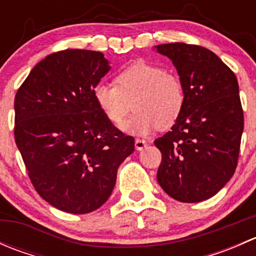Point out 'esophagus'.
Listing matches in <instances>:
<instances>
[{
  "label": "esophagus",
  "mask_w": 256,
  "mask_h": 256,
  "mask_svg": "<svg viewBox=\"0 0 256 256\" xmlns=\"http://www.w3.org/2000/svg\"><path fill=\"white\" fill-rule=\"evenodd\" d=\"M146 146H147V142L144 140H136L135 141V147L138 151H142Z\"/></svg>",
  "instance_id": "esophagus-1"
}]
</instances>
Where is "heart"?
Segmentation results:
<instances>
[{"label":"heart","mask_w":256,"mask_h":256,"mask_svg":"<svg viewBox=\"0 0 256 256\" xmlns=\"http://www.w3.org/2000/svg\"><path fill=\"white\" fill-rule=\"evenodd\" d=\"M112 84L100 82L92 90L98 109L109 122L120 126L131 110L135 114L124 130L148 136L157 128H168L182 114L184 88L174 74L147 62H136L116 74Z\"/></svg>","instance_id":"1"}]
</instances>
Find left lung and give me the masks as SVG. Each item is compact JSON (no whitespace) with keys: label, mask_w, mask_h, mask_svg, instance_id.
Returning <instances> with one entry per match:
<instances>
[{"label":"left lung","mask_w":256,"mask_h":256,"mask_svg":"<svg viewBox=\"0 0 256 256\" xmlns=\"http://www.w3.org/2000/svg\"><path fill=\"white\" fill-rule=\"evenodd\" d=\"M184 88L182 114L154 140L162 154L157 180L174 200L197 203L226 184L238 164L244 115L236 74L209 49L186 43L156 46Z\"/></svg>","instance_id":"obj_1"}]
</instances>
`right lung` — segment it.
<instances>
[{"mask_svg": "<svg viewBox=\"0 0 256 256\" xmlns=\"http://www.w3.org/2000/svg\"><path fill=\"white\" fill-rule=\"evenodd\" d=\"M110 70L102 52L46 56L14 98V140L33 187L59 210L85 214L112 194L118 168L135 150L98 109L92 90Z\"/></svg>", "mask_w": 256, "mask_h": 256, "instance_id": "add662e5", "label": "right lung"}]
</instances>
